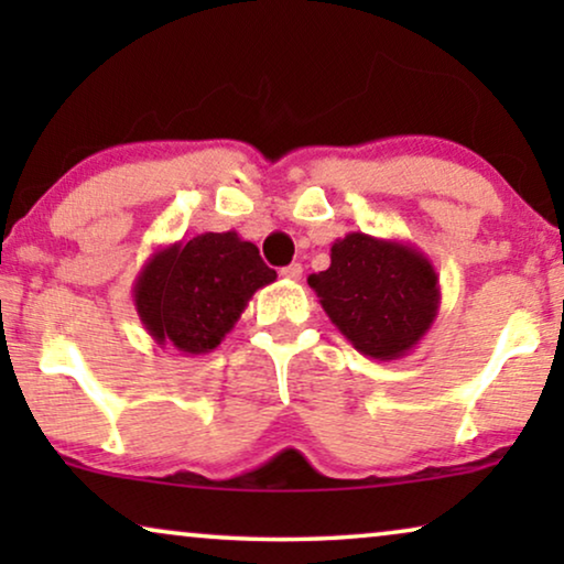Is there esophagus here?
I'll use <instances>...</instances> for the list:
<instances>
[{
	"mask_svg": "<svg viewBox=\"0 0 564 564\" xmlns=\"http://www.w3.org/2000/svg\"><path fill=\"white\" fill-rule=\"evenodd\" d=\"M282 276H284V280H290V282L303 280V267H300V264H290V267H284V269H282Z\"/></svg>",
	"mask_w": 564,
	"mask_h": 564,
	"instance_id": "obj_1",
	"label": "esophagus"
}]
</instances>
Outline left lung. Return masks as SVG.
<instances>
[{"label": "left lung", "instance_id": "obj_1", "mask_svg": "<svg viewBox=\"0 0 564 564\" xmlns=\"http://www.w3.org/2000/svg\"><path fill=\"white\" fill-rule=\"evenodd\" d=\"M330 323L377 361L403 359L434 326L442 288L426 253L395 238L351 230L330 246V267L311 274Z\"/></svg>", "mask_w": 564, "mask_h": 564}]
</instances>
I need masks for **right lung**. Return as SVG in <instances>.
Segmentation results:
<instances>
[{"instance_id": "right-lung-1", "label": "right lung", "mask_w": 564, "mask_h": 564, "mask_svg": "<svg viewBox=\"0 0 564 564\" xmlns=\"http://www.w3.org/2000/svg\"><path fill=\"white\" fill-rule=\"evenodd\" d=\"M274 280L257 246L236 230L199 234L151 253L133 282V303L153 341L197 357L213 351L253 292Z\"/></svg>"}]
</instances>
